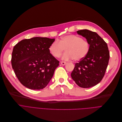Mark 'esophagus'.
Instances as JSON below:
<instances>
[{
	"instance_id": "obj_1",
	"label": "esophagus",
	"mask_w": 122,
	"mask_h": 122,
	"mask_svg": "<svg viewBox=\"0 0 122 122\" xmlns=\"http://www.w3.org/2000/svg\"><path fill=\"white\" fill-rule=\"evenodd\" d=\"M61 65H62V66H64V65H66V61H61Z\"/></svg>"
}]
</instances>
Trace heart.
Wrapping results in <instances>:
<instances>
[{
    "instance_id": "heart-1",
    "label": "heart",
    "mask_w": 122,
    "mask_h": 122,
    "mask_svg": "<svg viewBox=\"0 0 122 122\" xmlns=\"http://www.w3.org/2000/svg\"><path fill=\"white\" fill-rule=\"evenodd\" d=\"M90 47L88 41L80 36L69 34L53 42L49 50L53 56L59 58L65 49L66 52L62 56V60L74 59L75 61H80L88 55Z\"/></svg>"
}]
</instances>
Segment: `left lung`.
I'll list each match as a JSON object with an SVG mask.
<instances>
[{"label": "left lung", "mask_w": 122, "mask_h": 122, "mask_svg": "<svg viewBox=\"0 0 122 122\" xmlns=\"http://www.w3.org/2000/svg\"><path fill=\"white\" fill-rule=\"evenodd\" d=\"M77 33L87 39L90 47L88 55L75 64L71 76L79 86L88 88L102 79L108 66L109 51L106 43L96 32L83 30Z\"/></svg>", "instance_id": "obj_1"}]
</instances>
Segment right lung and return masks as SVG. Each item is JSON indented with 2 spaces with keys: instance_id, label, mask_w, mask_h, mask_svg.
<instances>
[{
  "instance_id": "add662e5",
  "label": "right lung",
  "mask_w": 122,
  "mask_h": 122,
  "mask_svg": "<svg viewBox=\"0 0 122 122\" xmlns=\"http://www.w3.org/2000/svg\"><path fill=\"white\" fill-rule=\"evenodd\" d=\"M55 39L35 37L21 40L14 46L12 68L20 83L31 90L45 88L59 65L49 48Z\"/></svg>"
}]
</instances>
